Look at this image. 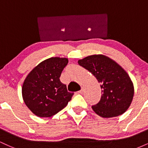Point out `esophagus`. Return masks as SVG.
<instances>
[{
	"label": "esophagus",
	"mask_w": 148,
	"mask_h": 148,
	"mask_svg": "<svg viewBox=\"0 0 148 148\" xmlns=\"http://www.w3.org/2000/svg\"><path fill=\"white\" fill-rule=\"evenodd\" d=\"M84 87H81V89L79 91H78V93H80V94H82L83 92H84Z\"/></svg>",
	"instance_id": "obj_1"
}]
</instances>
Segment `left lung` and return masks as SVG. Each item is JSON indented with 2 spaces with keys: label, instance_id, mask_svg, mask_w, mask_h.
Segmentation results:
<instances>
[{
  "label": "left lung",
  "instance_id": "obj_1",
  "mask_svg": "<svg viewBox=\"0 0 148 148\" xmlns=\"http://www.w3.org/2000/svg\"><path fill=\"white\" fill-rule=\"evenodd\" d=\"M101 83V97L92 108L102 118L123 114L130 106L134 97V85L128 74L108 57L92 55L78 61Z\"/></svg>",
  "mask_w": 148,
  "mask_h": 148
}]
</instances>
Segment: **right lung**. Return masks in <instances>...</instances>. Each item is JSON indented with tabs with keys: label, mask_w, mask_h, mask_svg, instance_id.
I'll use <instances>...</instances> for the list:
<instances>
[{
	"label": "right lung",
	"mask_w": 148,
	"mask_h": 148,
	"mask_svg": "<svg viewBox=\"0 0 148 148\" xmlns=\"http://www.w3.org/2000/svg\"><path fill=\"white\" fill-rule=\"evenodd\" d=\"M67 63L65 58H51L40 62L25 78L22 96L25 105L37 116L51 117L72 99L74 93L69 92L60 81Z\"/></svg>",
	"instance_id": "right-lung-1"
}]
</instances>
